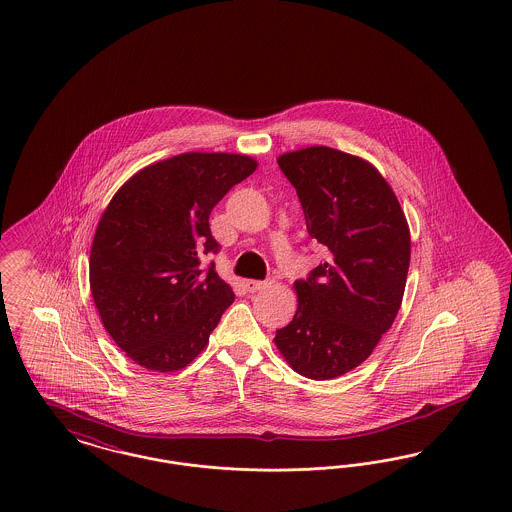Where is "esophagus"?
<instances>
[{"mask_svg":"<svg viewBox=\"0 0 512 512\" xmlns=\"http://www.w3.org/2000/svg\"><path fill=\"white\" fill-rule=\"evenodd\" d=\"M246 286L247 291L255 293V291H261V289L272 286V282L270 280H247Z\"/></svg>","mask_w":512,"mask_h":512,"instance_id":"obj_1","label":"esophagus"}]
</instances>
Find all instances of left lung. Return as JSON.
I'll return each mask as SVG.
<instances>
[{
    "label": "left lung",
    "mask_w": 512,
    "mask_h": 512,
    "mask_svg": "<svg viewBox=\"0 0 512 512\" xmlns=\"http://www.w3.org/2000/svg\"><path fill=\"white\" fill-rule=\"evenodd\" d=\"M329 259L295 282L297 312L274 345L299 375L324 381L358 368L389 331L408 278L409 226L373 165L329 146L278 158Z\"/></svg>",
    "instance_id": "8db88e82"
}]
</instances>
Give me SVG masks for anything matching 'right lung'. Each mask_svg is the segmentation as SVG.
<instances>
[{
  "label": "right lung",
  "mask_w": 512,
  "mask_h": 512,
  "mask_svg": "<svg viewBox=\"0 0 512 512\" xmlns=\"http://www.w3.org/2000/svg\"><path fill=\"white\" fill-rule=\"evenodd\" d=\"M257 169L244 154L186 152L146 165L114 194L97 226L89 286L114 343L139 366L177 371L209 343L234 291L215 265L209 213Z\"/></svg>",
  "instance_id": "1"
}]
</instances>
